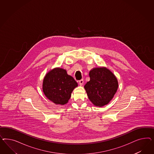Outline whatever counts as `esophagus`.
Here are the masks:
<instances>
[{
  "mask_svg": "<svg viewBox=\"0 0 154 154\" xmlns=\"http://www.w3.org/2000/svg\"><path fill=\"white\" fill-rule=\"evenodd\" d=\"M79 83L80 86H82L83 84H84V79L79 80Z\"/></svg>",
  "mask_w": 154,
  "mask_h": 154,
  "instance_id": "1",
  "label": "esophagus"
}]
</instances>
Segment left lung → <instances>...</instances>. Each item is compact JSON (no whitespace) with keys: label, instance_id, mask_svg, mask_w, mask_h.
Masks as SVG:
<instances>
[{"label":"left lung","instance_id":"left-lung-1","mask_svg":"<svg viewBox=\"0 0 154 154\" xmlns=\"http://www.w3.org/2000/svg\"><path fill=\"white\" fill-rule=\"evenodd\" d=\"M89 76L90 79L84 86L89 100L97 107L107 105L118 89L116 76L104 66L94 68L90 71Z\"/></svg>","mask_w":154,"mask_h":154}]
</instances>
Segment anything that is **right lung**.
Wrapping results in <instances>:
<instances>
[{
    "mask_svg": "<svg viewBox=\"0 0 154 154\" xmlns=\"http://www.w3.org/2000/svg\"><path fill=\"white\" fill-rule=\"evenodd\" d=\"M78 86L75 79L67 74L66 70L55 68L50 70L43 80V92L48 99L56 105L68 102L71 94Z\"/></svg>",
    "mask_w": 154,
    "mask_h": 154,
    "instance_id": "right-lung-1",
    "label": "right lung"
}]
</instances>
